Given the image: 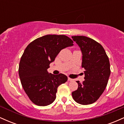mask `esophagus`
I'll return each mask as SVG.
<instances>
[{
    "mask_svg": "<svg viewBox=\"0 0 124 124\" xmlns=\"http://www.w3.org/2000/svg\"><path fill=\"white\" fill-rule=\"evenodd\" d=\"M74 80L73 79H71V78H68V81H69V82H73Z\"/></svg>",
    "mask_w": 124,
    "mask_h": 124,
    "instance_id": "esophagus-1",
    "label": "esophagus"
}]
</instances>
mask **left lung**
Returning a JSON list of instances; mask_svg holds the SVG:
<instances>
[{"label": "left lung", "instance_id": "obj_1", "mask_svg": "<svg viewBox=\"0 0 124 124\" xmlns=\"http://www.w3.org/2000/svg\"><path fill=\"white\" fill-rule=\"evenodd\" d=\"M80 48L82 67L85 69V80L77 81L78 88L72 93L76 103L88 105L99 99L106 89L110 76L109 59L102 45L85 36L72 37Z\"/></svg>", "mask_w": 124, "mask_h": 124}]
</instances>
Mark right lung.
<instances>
[{"mask_svg": "<svg viewBox=\"0 0 124 124\" xmlns=\"http://www.w3.org/2000/svg\"><path fill=\"white\" fill-rule=\"evenodd\" d=\"M66 35H46L27 46L20 61L18 75L23 88L31 101L39 106L51 104L56 99L58 86L68 80L64 74L49 73V64L59 52L73 45Z\"/></svg>", "mask_w": 124, "mask_h": 124, "instance_id": "1", "label": "right lung"}]
</instances>
